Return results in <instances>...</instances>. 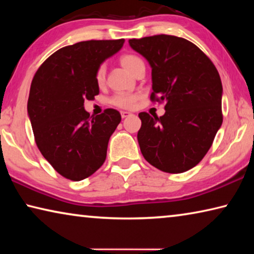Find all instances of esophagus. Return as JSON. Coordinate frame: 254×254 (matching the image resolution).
I'll return each instance as SVG.
<instances>
[{"mask_svg":"<svg viewBox=\"0 0 254 254\" xmlns=\"http://www.w3.org/2000/svg\"><path fill=\"white\" fill-rule=\"evenodd\" d=\"M130 115H131L130 112L121 111V117H122V119H126V118H127V117H130Z\"/></svg>","mask_w":254,"mask_h":254,"instance_id":"34e87169","label":"esophagus"}]
</instances>
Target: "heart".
<instances>
[{
  "instance_id": "b5f03b06",
  "label": "heart",
  "mask_w": 254,
  "mask_h": 254,
  "mask_svg": "<svg viewBox=\"0 0 254 254\" xmlns=\"http://www.w3.org/2000/svg\"><path fill=\"white\" fill-rule=\"evenodd\" d=\"M141 63H143L142 60L137 57V56H134V55H123V56H121V58H120V64H121V65L126 68L128 72H131V74L134 72L136 67L139 66ZM95 79H96V83L98 85H102L103 83H104L105 69L103 66H101L96 70ZM136 100H137V96L134 95V94L120 93L111 98V103L114 106L121 107V109H131V107L134 106Z\"/></svg>"
}]
</instances>
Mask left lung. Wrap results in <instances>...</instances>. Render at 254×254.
I'll return each mask as SVG.
<instances>
[{
	"instance_id": "left-lung-1",
	"label": "left lung",
	"mask_w": 254,
	"mask_h": 254,
	"mask_svg": "<svg viewBox=\"0 0 254 254\" xmlns=\"http://www.w3.org/2000/svg\"><path fill=\"white\" fill-rule=\"evenodd\" d=\"M128 44L151 67V101L166 103L160 118L139 114L141 152L165 173L191 169L207 153L223 122L217 69L198 47L184 38L158 34L130 39Z\"/></svg>"
}]
</instances>
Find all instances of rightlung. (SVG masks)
<instances>
[{"mask_svg":"<svg viewBox=\"0 0 254 254\" xmlns=\"http://www.w3.org/2000/svg\"><path fill=\"white\" fill-rule=\"evenodd\" d=\"M123 44L124 39L89 40L64 47L33 77L28 115L34 140L46 160L67 179L87 178L105 161L121 114L107 109L89 117L84 101L98 95L96 70Z\"/></svg>","mask_w":254,"mask_h":254,"instance_id":"obj_1","label":"right lung"}]
</instances>
